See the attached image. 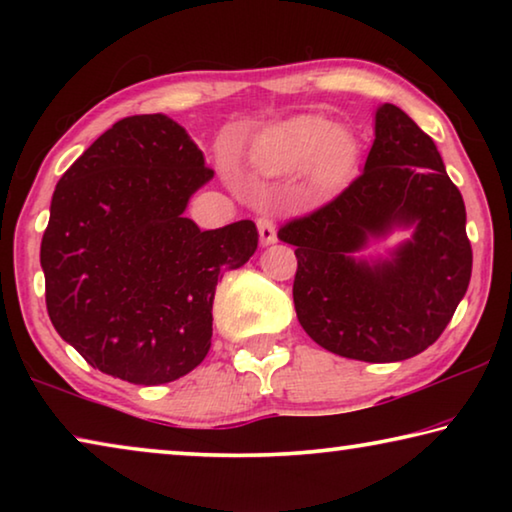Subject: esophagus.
I'll return each mask as SVG.
<instances>
[{"label": "esophagus", "instance_id": "1", "mask_svg": "<svg viewBox=\"0 0 512 512\" xmlns=\"http://www.w3.org/2000/svg\"><path fill=\"white\" fill-rule=\"evenodd\" d=\"M257 230H259V241H262V246H271L277 241V228L271 216H262V219H257Z\"/></svg>", "mask_w": 512, "mask_h": 512}]
</instances>
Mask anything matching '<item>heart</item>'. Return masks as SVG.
<instances>
[{
	"instance_id": "obj_1",
	"label": "heart",
	"mask_w": 512,
	"mask_h": 512,
	"mask_svg": "<svg viewBox=\"0 0 512 512\" xmlns=\"http://www.w3.org/2000/svg\"><path fill=\"white\" fill-rule=\"evenodd\" d=\"M253 162L271 176L309 167L314 180L329 185L354 167L357 142L323 115H300L268 131L255 144Z\"/></svg>"
}]
</instances>
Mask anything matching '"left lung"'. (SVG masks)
<instances>
[{"label": "left lung", "instance_id": "8db88e82", "mask_svg": "<svg viewBox=\"0 0 512 512\" xmlns=\"http://www.w3.org/2000/svg\"><path fill=\"white\" fill-rule=\"evenodd\" d=\"M393 227L414 237L388 260L354 252ZM296 246L293 305L305 332L339 357L411 359L443 334L472 275L465 203L431 137L393 103L375 115L361 176L334 201L284 223Z\"/></svg>", "mask_w": 512, "mask_h": 512}]
</instances>
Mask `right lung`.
I'll use <instances>...</instances> for the list:
<instances>
[{"label":"right lung","instance_id":"right-lung-1","mask_svg":"<svg viewBox=\"0 0 512 512\" xmlns=\"http://www.w3.org/2000/svg\"><path fill=\"white\" fill-rule=\"evenodd\" d=\"M212 176L183 126L135 115L58 180L40 246L47 311L92 368L158 386L205 359L219 277L259 241L253 221L201 232L183 214Z\"/></svg>","mask_w":512,"mask_h":512}]
</instances>
